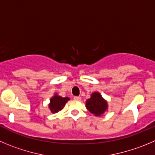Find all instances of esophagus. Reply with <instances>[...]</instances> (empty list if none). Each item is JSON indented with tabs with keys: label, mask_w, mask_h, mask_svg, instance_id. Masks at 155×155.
<instances>
[{
	"label": "esophagus",
	"mask_w": 155,
	"mask_h": 155,
	"mask_svg": "<svg viewBox=\"0 0 155 155\" xmlns=\"http://www.w3.org/2000/svg\"><path fill=\"white\" fill-rule=\"evenodd\" d=\"M73 99H74L75 100H77V101H80L81 100L80 96H74V97H73Z\"/></svg>",
	"instance_id": "34e87169"
}]
</instances>
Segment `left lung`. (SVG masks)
Listing matches in <instances>:
<instances>
[{
    "label": "left lung",
    "instance_id": "8db88e82",
    "mask_svg": "<svg viewBox=\"0 0 155 155\" xmlns=\"http://www.w3.org/2000/svg\"><path fill=\"white\" fill-rule=\"evenodd\" d=\"M86 108L91 113L99 116L107 109V102L102 99L99 92H94L90 99L86 101Z\"/></svg>",
    "mask_w": 155,
    "mask_h": 155
}]
</instances>
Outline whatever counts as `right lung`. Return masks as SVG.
I'll list each match as a JSON object with an SVG mask.
<instances>
[{"instance_id":"right-lung-1","label":"right lung","mask_w":155,"mask_h":155,"mask_svg":"<svg viewBox=\"0 0 155 155\" xmlns=\"http://www.w3.org/2000/svg\"><path fill=\"white\" fill-rule=\"evenodd\" d=\"M69 98L65 97L63 98L60 95H55L51 99H50V109L53 113L54 112H57L60 111L62 108H63L65 105H66V102L69 100Z\"/></svg>"}]
</instances>
